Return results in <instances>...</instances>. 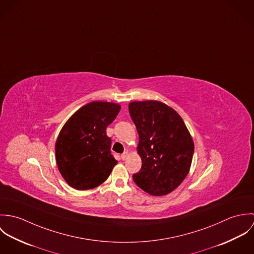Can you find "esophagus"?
Wrapping results in <instances>:
<instances>
[{
  "mask_svg": "<svg viewBox=\"0 0 254 254\" xmlns=\"http://www.w3.org/2000/svg\"><path fill=\"white\" fill-rule=\"evenodd\" d=\"M128 156H129V153H128V151H125L122 155H121V158L123 159V160H126L127 158H128Z\"/></svg>",
  "mask_w": 254,
  "mask_h": 254,
  "instance_id": "1",
  "label": "esophagus"
}]
</instances>
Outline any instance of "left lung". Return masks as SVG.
I'll return each mask as SVG.
<instances>
[{"mask_svg":"<svg viewBox=\"0 0 254 254\" xmlns=\"http://www.w3.org/2000/svg\"><path fill=\"white\" fill-rule=\"evenodd\" d=\"M130 116L139 134L137 152L141 170L134 182L145 192L161 196L172 192L190 172L194 145L175 109L158 101L129 103Z\"/></svg>","mask_w":254,"mask_h":254,"instance_id":"1","label":"left lung"}]
</instances>
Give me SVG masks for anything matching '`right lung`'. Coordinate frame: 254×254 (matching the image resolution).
<instances>
[{"label": "right lung", "mask_w": 254, "mask_h": 254, "mask_svg": "<svg viewBox=\"0 0 254 254\" xmlns=\"http://www.w3.org/2000/svg\"><path fill=\"white\" fill-rule=\"evenodd\" d=\"M120 109L115 103L91 102L75 111L62 128L55 145L56 161L73 189L86 190L100 186L117 164L106 131Z\"/></svg>", "instance_id": "1"}]
</instances>
